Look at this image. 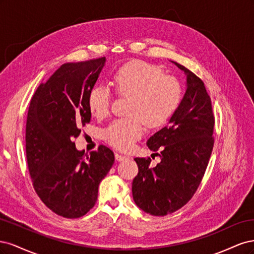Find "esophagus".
Wrapping results in <instances>:
<instances>
[{
    "instance_id": "34e87169",
    "label": "esophagus",
    "mask_w": 254,
    "mask_h": 254,
    "mask_svg": "<svg viewBox=\"0 0 254 254\" xmlns=\"http://www.w3.org/2000/svg\"><path fill=\"white\" fill-rule=\"evenodd\" d=\"M115 159H117L118 161H124V160L128 159V157L122 155V153H115Z\"/></svg>"
}]
</instances>
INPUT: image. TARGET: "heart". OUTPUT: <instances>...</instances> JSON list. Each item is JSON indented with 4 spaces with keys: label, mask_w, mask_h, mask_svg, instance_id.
Returning <instances> with one entry per match:
<instances>
[{
    "label": "heart",
    "mask_w": 254,
    "mask_h": 254,
    "mask_svg": "<svg viewBox=\"0 0 254 254\" xmlns=\"http://www.w3.org/2000/svg\"><path fill=\"white\" fill-rule=\"evenodd\" d=\"M113 86L120 96L130 97L128 114L131 117L113 121L104 130V139L113 147L128 150L149 127L164 125L181 103L182 86L174 76L164 75L160 67L141 60L121 66L113 75ZM112 95L103 84L88 95V107L93 117L104 119L110 112Z\"/></svg>",
    "instance_id": "b5f03b06"
}]
</instances>
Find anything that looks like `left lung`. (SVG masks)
Returning a JSON list of instances; mask_svg holds the SVG:
<instances>
[{"mask_svg":"<svg viewBox=\"0 0 254 254\" xmlns=\"http://www.w3.org/2000/svg\"><path fill=\"white\" fill-rule=\"evenodd\" d=\"M174 63V61H173ZM187 90L168 125L151 135L147 146L160 151L161 162L135 158L139 173L132 182L135 204L155 216L176 212L187 204L200 184L214 145L215 119L203 81L186 66Z\"/></svg>","mask_w":254,"mask_h":254,"instance_id":"left-lung-1","label":"left lung"}]
</instances>
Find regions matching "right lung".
<instances>
[{"mask_svg": "<svg viewBox=\"0 0 254 254\" xmlns=\"http://www.w3.org/2000/svg\"><path fill=\"white\" fill-rule=\"evenodd\" d=\"M105 63L102 57L63 64L30 101L25 133L30 178L42 202L65 218L81 217L94 206L99 183L114 163L107 146L88 155L74 142L90 123L88 95Z\"/></svg>", "mask_w": 254, "mask_h": 254, "instance_id": "1", "label": "right lung"}]
</instances>
